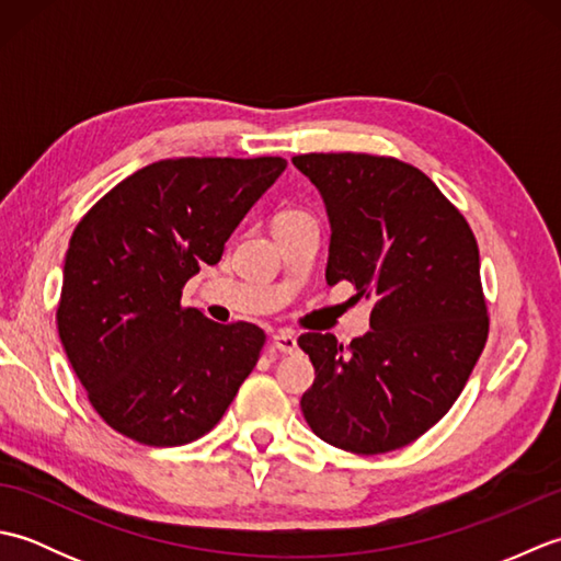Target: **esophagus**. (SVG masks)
Returning a JSON list of instances; mask_svg holds the SVG:
<instances>
[{
	"label": "esophagus",
	"instance_id": "esophagus-1",
	"mask_svg": "<svg viewBox=\"0 0 561 561\" xmlns=\"http://www.w3.org/2000/svg\"><path fill=\"white\" fill-rule=\"evenodd\" d=\"M272 344H274V347H277L279 352H284V354H291V352H296V347H299V344H296V335H294V332H289V330L274 332V335H272Z\"/></svg>",
	"mask_w": 561,
	"mask_h": 561
}]
</instances>
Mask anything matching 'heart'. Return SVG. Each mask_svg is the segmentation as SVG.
Returning a JSON list of instances; mask_svg holds the SVG:
<instances>
[{
  "mask_svg": "<svg viewBox=\"0 0 561 561\" xmlns=\"http://www.w3.org/2000/svg\"><path fill=\"white\" fill-rule=\"evenodd\" d=\"M296 219H311L308 217L306 211H299V209H289V211H282L279 217H277V221L274 224H284V221H296Z\"/></svg>",
  "mask_w": 561,
  "mask_h": 561,
  "instance_id": "heart-1",
  "label": "heart"
}]
</instances>
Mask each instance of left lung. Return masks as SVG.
<instances>
[{
    "instance_id": "1",
    "label": "left lung",
    "mask_w": 561,
    "mask_h": 561,
    "mask_svg": "<svg viewBox=\"0 0 561 561\" xmlns=\"http://www.w3.org/2000/svg\"><path fill=\"white\" fill-rule=\"evenodd\" d=\"M330 219L325 279L374 299L347 347L306 332L316 380L301 410L325 444L376 456L412 444L453 402L484 350L480 250L462 214L420 169L371 153H301Z\"/></svg>"
}]
</instances>
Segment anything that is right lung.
Returning <instances> with one entry per match:
<instances>
[{"label":"right lung","instance_id":"obj_1","mask_svg":"<svg viewBox=\"0 0 561 561\" xmlns=\"http://www.w3.org/2000/svg\"><path fill=\"white\" fill-rule=\"evenodd\" d=\"M287 161L163 159L103 195L69 238L57 306L67 359L103 422L147 446L217 426L257 364L265 332L183 308L190 277Z\"/></svg>","mask_w":561,"mask_h":561}]
</instances>
